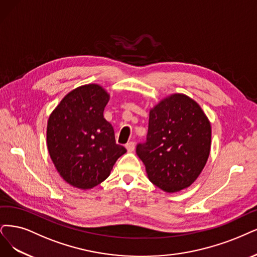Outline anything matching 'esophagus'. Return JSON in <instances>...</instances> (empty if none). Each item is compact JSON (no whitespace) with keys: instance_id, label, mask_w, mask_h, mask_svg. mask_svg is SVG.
Wrapping results in <instances>:
<instances>
[{"instance_id":"obj_1","label":"esophagus","mask_w":257,"mask_h":257,"mask_svg":"<svg viewBox=\"0 0 257 257\" xmlns=\"http://www.w3.org/2000/svg\"><path fill=\"white\" fill-rule=\"evenodd\" d=\"M135 143L134 142H129V143L126 144V149L129 151V153H132V151L135 150Z\"/></svg>"}]
</instances>
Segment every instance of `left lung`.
Masks as SVG:
<instances>
[{
	"mask_svg": "<svg viewBox=\"0 0 257 257\" xmlns=\"http://www.w3.org/2000/svg\"><path fill=\"white\" fill-rule=\"evenodd\" d=\"M211 138V122L198 102L176 93L150 109L147 142L138 145L137 154L150 181L166 193H176L201 174Z\"/></svg>",
	"mask_w": 257,
	"mask_h": 257,
	"instance_id": "left-lung-1",
	"label": "left lung"
}]
</instances>
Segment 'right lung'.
Here are the masks:
<instances>
[{
	"mask_svg": "<svg viewBox=\"0 0 257 257\" xmlns=\"http://www.w3.org/2000/svg\"><path fill=\"white\" fill-rule=\"evenodd\" d=\"M109 99L99 84L80 85L65 95L47 120L50 157L61 178L74 187L100 184L127 151L115 143L113 127L103 118Z\"/></svg>",
	"mask_w": 257,
	"mask_h": 257,
	"instance_id": "obj_1",
	"label": "right lung"
}]
</instances>
